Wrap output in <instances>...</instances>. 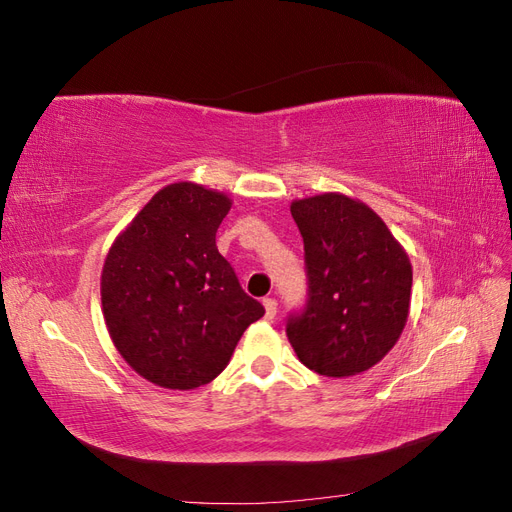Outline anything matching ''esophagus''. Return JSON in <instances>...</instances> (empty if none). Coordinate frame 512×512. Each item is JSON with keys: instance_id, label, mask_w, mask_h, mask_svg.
<instances>
[{"instance_id": "esophagus-1", "label": "esophagus", "mask_w": 512, "mask_h": 512, "mask_svg": "<svg viewBox=\"0 0 512 512\" xmlns=\"http://www.w3.org/2000/svg\"><path fill=\"white\" fill-rule=\"evenodd\" d=\"M262 305H265V318H267V320H273L275 314H277V301L271 299V297H267L265 301H262Z\"/></svg>"}]
</instances>
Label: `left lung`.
Instances as JSON below:
<instances>
[{"label":"left lung","mask_w":512,"mask_h":512,"mask_svg":"<svg viewBox=\"0 0 512 512\" xmlns=\"http://www.w3.org/2000/svg\"><path fill=\"white\" fill-rule=\"evenodd\" d=\"M305 252L307 299L286 320L299 361L344 378L374 367L406 327L412 267L391 230L342 194L292 203Z\"/></svg>","instance_id":"left-lung-1"}]
</instances>
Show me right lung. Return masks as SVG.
Instances as JSON below:
<instances>
[{
	"mask_svg": "<svg viewBox=\"0 0 512 512\" xmlns=\"http://www.w3.org/2000/svg\"><path fill=\"white\" fill-rule=\"evenodd\" d=\"M230 200L196 183L153 196L121 232L102 271L108 333L149 382L188 391L218 378L243 331L265 316L218 252Z\"/></svg>",
	"mask_w": 512,
	"mask_h": 512,
	"instance_id": "obj_1",
	"label": "right lung"
}]
</instances>
